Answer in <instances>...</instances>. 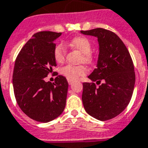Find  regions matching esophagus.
Returning a JSON list of instances; mask_svg holds the SVG:
<instances>
[{
	"label": "esophagus",
	"instance_id": "esophagus-1",
	"mask_svg": "<svg viewBox=\"0 0 148 148\" xmlns=\"http://www.w3.org/2000/svg\"><path fill=\"white\" fill-rule=\"evenodd\" d=\"M68 83H69V85H72L73 81H71V80H68Z\"/></svg>",
	"mask_w": 148,
	"mask_h": 148
}]
</instances>
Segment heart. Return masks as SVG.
I'll use <instances>...</instances> for the list:
<instances>
[{
    "label": "heart",
    "mask_w": 148,
    "mask_h": 148,
    "mask_svg": "<svg viewBox=\"0 0 148 148\" xmlns=\"http://www.w3.org/2000/svg\"><path fill=\"white\" fill-rule=\"evenodd\" d=\"M70 46L77 49L79 52L82 53V60L85 63H91L92 56L90 54L92 45L88 38L79 36L73 38L68 43ZM53 56L55 60L59 63H63L65 59V49L63 45H57L53 50ZM61 74L65 76L68 80L74 81L79 79L81 77H83L87 73V69L84 66H73L66 65L63 66L60 71Z\"/></svg>",
    "instance_id": "1"
}]
</instances>
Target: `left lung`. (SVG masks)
Returning <instances> with one entry per match:
<instances>
[{
    "label": "left lung",
    "mask_w": 148,
    "mask_h": 148,
    "mask_svg": "<svg viewBox=\"0 0 148 148\" xmlns=\"http://www.w3.org/2000/svg\"><path fill=\"white\" fill-rule=\"evenodd\" d=\"M82 34L97 38L99 56L88 78L103 82L83 83L82 102L85 111L95 119L107 121L118 116L126 108L135 85L132 58L122 40L114 33L103 28L82 30Z\"/></svg>",
    "instance_id": "8db88e82"
}]
</instances>
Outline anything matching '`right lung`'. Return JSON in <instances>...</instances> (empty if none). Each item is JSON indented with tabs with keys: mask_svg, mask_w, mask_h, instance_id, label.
Returning a JSON list of instances; mask_svg holds the SVG:
<instances>
[{
	"mask_svg": "<svg viewBox=\"0 0 148 148\" xmlns=\"http://www.w3.org/2000/svg\"><path fill=\"white\" fill-rule=\"evenodd\" d=\"M61 34L52 31L36 33L23 47L15 63L12 84L17 103L29 118L40 122L56 119L66 106V78L59 75L53 83L45 81L56 66L54 41Z\"/></svg>",
	"mask_w": 148,
	"mask_h": 148,
	"instance_id": "1",
	"label": "right lung"
}]
</instances>
